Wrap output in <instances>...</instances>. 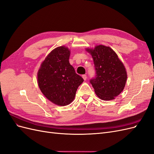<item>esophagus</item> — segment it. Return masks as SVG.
<instances>
[{
	"instance_id": "34e87169",
	"label": "esophagus",
	"mask_w": 154,
	"mask_h": 154,
	"mask_svg": "<svg viewBox=\"0 0 154 154\" xmlns=\"http://www.w3.org/2000/svg\"><path fill=\"white\" fill-rule=\"evenodd\" d=\"M82 78H83V80H86L87 78V75H85V74H83V75L82 76Z\"/></svg>"
}]
</instances>
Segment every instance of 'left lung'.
Here are the masks:
<instances>
[{
    "instance_id": "8db88e82",
    "label": "left lung",
    "mask_w": 154,
    "mask_h": 154,
    "mask_svg": "<svg viewBox=\"0 0 154 154\" xmlns=\"http://www.w3.org/2000/svg\"><path fill=\"white\" fill-rule=\"evenodd\" d=\"M92 57L96 76L90 82L102 100H112L124 89L127 74L117 54L109 47L100 45L87 49Z\"/></svg>"
}]
</instances>
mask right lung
<instances>
[{
	"label": "right lung",
	"mask_w": 154,
	"mask_h": 154,
	"mask_svg": "<svg viewBox=\"0 0 154 154\" xmlns=\"http://www.w3.org/2000/svg\"><path fill=\"white\" fill-rule=\"evenodd\" d=\"M70 51L65 46L53 49L42 63L37 74L41 92L55 105L66 106L74 100L83 79L69 63Z\"/></svg>",
	"instance_id": "add662e5"
}]
</instances>
